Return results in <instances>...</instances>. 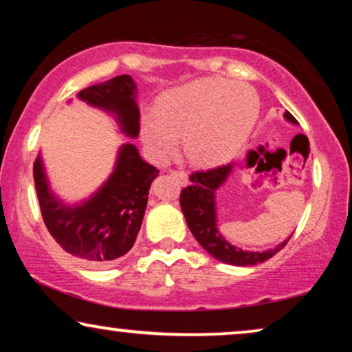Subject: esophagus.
Segmentation results:
<instances>
[{
  "label": "esophagus",
  "instance_id": "1",
  "mask_svg": "<svg viewBox=\"0 0 352 352\" xmlns=\"http://www.w3.org/2000/svg\"><path fill=\"white\" fill-rule=\"evenodd\" d=\"M170 173H171L173 176H176L177 179H179V181L182 182V184H189V177H187V175H186L184 171H181V170H171Z\"/></svg>",
  "mask_w": 352,
  "mask_h": 352
}]
</instances>
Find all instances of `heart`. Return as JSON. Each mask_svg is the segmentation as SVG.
I'll return each mask as SVG.
<instances>
[{
	"mask_svg": "<svg viewBox=\"0 0 352 352\" xmlns=\"http://www.w3.org/2000/svg\"><path fill=\"white\" fill-rule=\"evenodd\" d=\"M259 99L253 88L224 78H200L166 91L155 113L144 115L141 134L158 160L182 152L195 166H216L240 152L258 120Z\"/></svg>",
	"mask_w": 352,
	"mask_h": 352,
	"instance_id": "heart-1",
	"label": "heart"
}]
</instances>
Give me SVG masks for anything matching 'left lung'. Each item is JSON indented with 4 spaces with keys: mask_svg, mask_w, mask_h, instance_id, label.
I'll use <instances>...</instances> for the list:
<instances>
[{
    "mask_svg": "<svg viewBox=\"0 0 352 352\" xmlns=\"http://www.w3.org/2000/svg\"><path fill=\"white\" fill-rule=\"evenodd\" d=\"M283 117L287 122L298 124L296 118L290 112L283 113ZM232 168L234 163H229V165L213 168V170L192 173L189 177L192 184L184 187L181 192V208L190 232L211 256L230 266H254L280 252L292 235L278 243L276 248L264 250V252L242 250L229 243L221 235L218 216H216V190L224 184L232 173Z\"/></svg>",
    "mask_w": 352,
    "mask_h": 352,
    "instance_id": "1",
    "label": "left lung"
}]
</instances>
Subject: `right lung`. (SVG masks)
Returning <instances> with one entry per match:
<instances>
[{
    "label": "right lung",
    "instance_id": "1",
    "mask_svg": "<svg viewBox=\"0 0 352 352\" xmlns=\"http://www.w3.org/2000/svg\"><path fill=\"white\" fill-rule=\"evenodd\" d=\"M136 83L129 75H118L78 93L91 107L113 115L124 136H139ZM158 176L155 166L144 162L134 144L118 148L112 175L81 204H64L50 187L43 158L33 163L35 189L47 230L57 243L81 261L105 266L126 254L136 242L148 189Z\"/></svg>",
    "mask_w": 352,
    "mask_h": 352
}]
</instances>
